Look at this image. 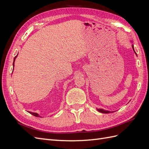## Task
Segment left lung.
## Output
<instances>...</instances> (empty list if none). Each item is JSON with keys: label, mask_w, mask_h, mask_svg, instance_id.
Wrapping results in <instances>:
<instances>
[{"label": "left lung", "mask_w": 149, "mask_h": 149, "mask_svg": "<svg viewBox=\"0 0 149 149\" xmlns=\"http://www.w3.org/2000/svg\"><path fill=\"white\" fill-rule=\"evenodd\" d=\"M132 48H133V49H134V46H133V45H132ZM134 52L136 53V52H135V51H134ZM97 111H98L99 112H102V113H109V112H110V111H108L104 110V109H97Z\"/></svg>", "instance_id": "8db88e82"}]
</instances>
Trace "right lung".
<instances>
[{"instance_id": "obj_1", "label": "right lung", "mask_w": 149, "mask_h": 149, "mask_svg": "<svg viewBox=\"0 0 149 149\" xmlns=\"http://www.w3.org/2000/svg\"><path fill=\"white\" fill-rule=\"evenodd\" d=\"M17 56L14 58V60H13V66H14V62H15V58H16V57H17ZM30 114H32V115H33L34 116H35V117H40L37 113H35V112H29Z\"/></svg>"}]
</instances>
